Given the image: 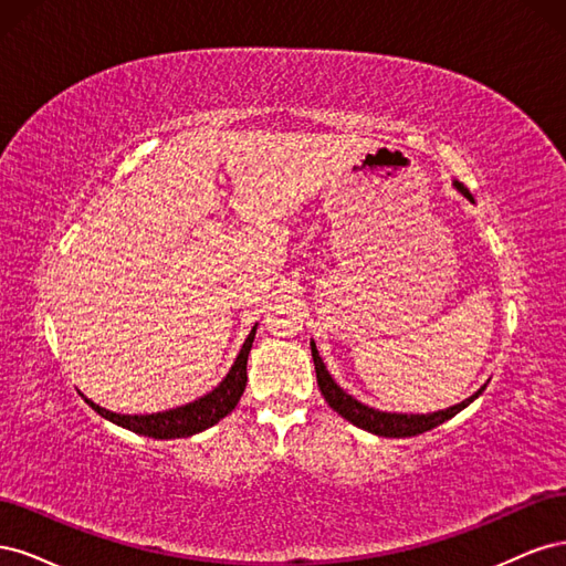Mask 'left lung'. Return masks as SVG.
<instances>
[{
    "label": "left lung",
    "instance_id": "left-lung-1",
    "mask_svg": "<svg viewBox=\"0 0 566 566\" xmlns=\"http://www.w3.org/2000/svg\"><path fill=\"white\" fill-rule=\"evenodd\" d=\"M455 186L460 188L462 196H468V198L472 200V196H470V191H468L465 186L458 184V181H455ZM312 356H314L316 380H318V389H321V394H323V399L328 401V406H331L333 410H337V413H339L342 418L349 420V422L356 424V427H361V430H366V432L378 434V437H397V439H403V437L422 434V432H427V430H432V427H437V424H441V422H447V420L453 418L455 413H460L462 408L470 406V403L479 397V394L484 391V387H482L476 394H472L470 399L460 401V403H455V406H451V408H447V410H437V413H427V416L382 413V410H375V408H368V406H364V403H358L356 399L349 397L347 391H342V389L335 385V380L331 378V373L325 370V366H323V361H321V356H318V349H316L314 342H312Z\"/></svg>",
    "mask_w": 566,
    "mask_h": 566
}]
</instances>
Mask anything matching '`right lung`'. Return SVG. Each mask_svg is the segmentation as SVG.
Here are the masks:
<instances>
[{
	"mask_svg": "<svg viewBox=\"0 0 566 566\" xmlns=\"http://www.w3.org/2000/svg\"><path fill=\"white\" fill-rule=\"evenodd\" d=\"M256 333V325L250 331L245 345L238 354L235 364L231 366L229 375L217 389H212L210 394H205L202 399L186 403L172 410H165V413H150V416H119L113 413V410H106L96 406L94 401H87L98 416H104L106 420L127 427V430L144 434V437H153V439H179V437H191L198 434L202 430H208L214 422H219L224 416H229L231 410L241 401L243 391H245V382H248V354L252 349V339Z\"/></svg>",
	"mask_w": 566,
	"mask_h": 566,
	"instance_id": "add662e5",
	"label": "right lung"
}]
</instances>
